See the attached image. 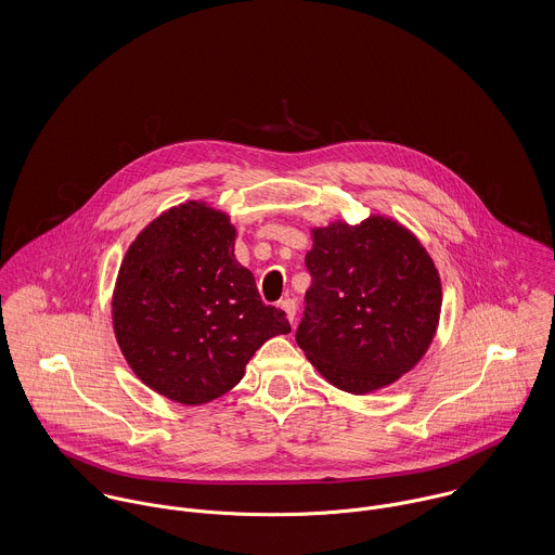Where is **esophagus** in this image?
Segmentation results:
<instances>
[{
	"label": "esophagus",
	"instance_id": "esophagus-1",
	"mask_svg": "<svg viewBox=\"0 0 555 555\" xmlns=\"http://www.w3.org/2000/svg\"><path fill=\"white\" fill-rule=\"evenodd\" d=\"M280 310L286 314L291 324L295 322V317H297V306H295V301H293V299H284V301H280Z\"/></svg>",
	"mask_w": 555,
	"mask_h": 555
}]
</instances>
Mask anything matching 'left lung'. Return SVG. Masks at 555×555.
<instances>
[{
	"label": "left lung",
	"mask_w": 555,
	"mask_h": 555,
	"mask_svg": "<svg viewBox=\"0 0 555 555\" xmlns=\"http://www.w3.org/2000/svg\"><path fill=\"white\" fill-rule=\"evenodd\" d=\"M312 286L297 344L318 374L352 396L376 393L410 372L434 341L440 273L412 231L372 214L361 224L312 229Z\"/></svg>",
	"instance_id": "obj_1"
}]
</instances>
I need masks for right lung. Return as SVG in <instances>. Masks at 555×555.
Here are the masks:
<instances>
[{"mask_svg": "<svg viewBox=\"0 0 555 555\" xmlns=\"http://www.w3.org/2000/svg\"><path fill=\"white\" fill-rule=\"evenodd\" d=\"M237 229L203 201L159 214L130 243L113 291V331L130 370L183 405L229 393L271 337L291 333L235 258Z\"/></svg>", "mask_w": 555, "mask_h": 555, "instance_id": "add662e5", "label": "right lung"}]
</instances>
